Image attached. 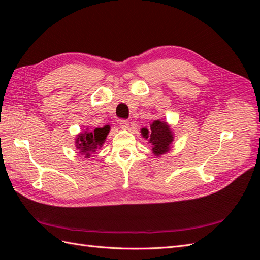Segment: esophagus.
<instances>
[{"instance_id":"esophagus-1","label":"esophagus","mask_w":260,"mask_h":260,"mask_svg":"<svg viewBox=\"0 0 260 260\" xmlns=\"http://www.w3.org/2000/svg\"><path fill=\"white\" fill-rule=\"evenodd\" d=\"M118 124L120 126V128H123V129H127L129 127V121L128 120H125V119H120L118 121Z\"/></svg>"}]
</instances>
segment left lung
Wrapping results in <instances>:
<instances>
[{"label":"left lung","mask_w":260,"mask_h":260,"mask_svg":"<svg viewBox=\"0 0 260 260\" xmlns=\"http://www.w3.org/2000/svg\"><path fill=\"white\" fill-rule=\"evenodd\" d=\"M142 136L152 144V152L156 157L168 153L174 141V134L171 126L165 120L156 119L150 124V128L141 129Z\"/></svg>","instance_id":"1"}]
</instances>
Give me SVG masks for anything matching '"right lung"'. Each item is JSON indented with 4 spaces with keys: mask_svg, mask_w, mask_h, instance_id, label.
Returning <instances> with one entry per match:
<instances>
[{
    "mask_svg": "<svg viewBox=\"0 0 260 260\" xmlns=\"http://www.w3.org/2000/svg\"><path fill=\"white\" fill-rule=\"evenodd\" d=\"M109 131L110 126L105 125L101 128H95L92 131L87 128L84 132H80L75 139L76 148L81 155L85 156V158H90L103 146Z\"/></svg>",
    "mask_w": 260,
    "mask_h": 260,
    "instance_id": "1",
    "label": "right lung"
}]
</instances>
